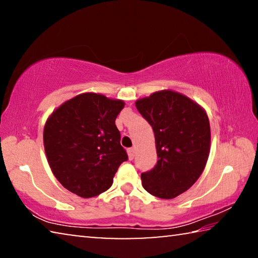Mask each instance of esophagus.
Returning <instances> with one entry per match:
<instances>
[{
    "label": "esophagus",
    "mask_w": 258,
    "mask_h": 258,
    "mask_svg": "<svg viewBox=\"0 0 258 258\" xmlns=\"http://www.w3.org/2000/svg\"><path fill=\"white\" fill-rule=\"evenodd\" d=\"M127 155H128V158L131 160L134 158V156H135V149H134V148H130V149L127 150Z\"/></svg>",
    "instance_id": "34e87169"
}]
</instances>
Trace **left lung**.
Returning <instances> with one entry per match:
<instances>
[{"label":"left lung","mask_w":258,"mask_h":258,"mask_svg":"<svg viewBox=\"0 0 258 258\" xmlns=\"http://www.w3.org/2000/svg\"><path fill=\"white\" fill-rule=\"evenodd\" d=\"M155 133L158 161L141 174L150 195L173 199L195 184L211 150V126L205 109L186 95L163 90L135 101Z\"/></svg>","instance_id":"obj_1"}]
</instances>
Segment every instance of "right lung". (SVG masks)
I'll return each mask as SVG.
<instances>
[{"label":"right lung","mask_w":258,"mask_h":258,"mask_svg":"<svg viewBox=\"0 0 258 258\" xmlns=\"http://www.w3.org/2000/svg\"><path fill=\"white\" fill-rule=\"evenodd\" d=\"M125 102L86 92L67 100L46 119L43 143L47 163L63 187L92 198L111 186L127 154L115 124Z\"/></svg>","instance_id":"1"}]
</instances>
